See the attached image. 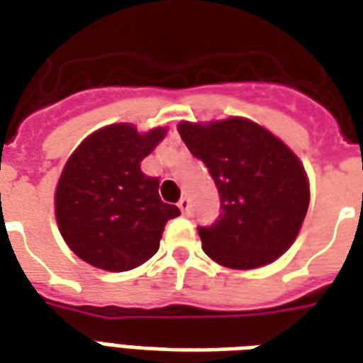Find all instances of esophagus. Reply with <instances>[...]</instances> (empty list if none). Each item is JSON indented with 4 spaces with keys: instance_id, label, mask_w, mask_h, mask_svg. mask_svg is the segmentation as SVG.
<instances>
[{
    "instance_id": "34e87169",
    "label": "esophagus",
    "mask_w": 363,
    "mask_h": 363,
    "mask_svg": "<svg viewBox=\"0 0 363 363\" xmlns=\"http://www.w3.org/2000/svg\"><path fill=\"white\" fill-rule=\"evenodd\" d=\"M178 207L184 214L189 213V199H187V197H182V199H179V203H178Z\"/></svg>"
}]
</instances>
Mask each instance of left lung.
<instances>
[{
  "label": "left lung",
  "instance_id": "1",
  "mask_svg": "<svg viewBox=\"0 0 363 363\" xmlns=\"http://www.w3.org/2000/svg\"><path fill=\"white\" fill-rule=\"evenodd\" d=\"M178 131L220 195L218 220L199 226L203 251L240 271L277 261L298 238L308 213L309 182L300 158L245 118L179 121Z\"/></svg>",
  "mask_w": 363,
  "mask_h": 363
}]
</instances>
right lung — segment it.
<instances>
[{"instance_id":"right-lung-1","label":"right lung","mask_w":363,"mask_h":363,"mask_svg":"<svg viewBox=\"0 0 363 363\" xmlns=\"http://www.w3.org/2000/svg\"><path fill=\"white\" fill-rule=\"evenodd\" d=\"M131 123H112L84 139L63 166L55 187V220L77 257L108 272L131 271L149 261L164 226L179 208L162 203L158 178L141 162L166 137Z\"/></svg>"}]
</instances>
